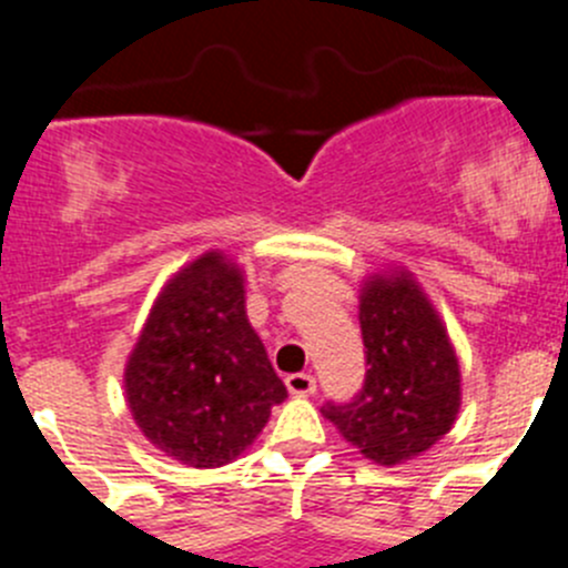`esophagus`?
<instances>
[{
	"mask_svg": "<svg viewBox=\"0 0 568 568\" xmlns=\"http://www.w3.org/2000/svg\"><path fill=\"white\" fill-rule=\"evenodd\" d=\"M285 385H288L291 394L307 396L316 390V377H313V374H305V372H296V374H288V377H285Z\"/></svg>",
	"mask_w": 568,
	"mask_h": 568,
	"instance_id": "esophagus-1",
	"label": "esophagus"
}]
</instances>
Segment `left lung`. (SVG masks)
I'll return each instance as SVG.
<instances>
[{
	"instance_id": "left-lung-1",
	"label": "left lung",
	"mask_w": 568,
	"mask_h": 568,
	"mask_svg": "<svg viewBox=\"0 0 568 568\" xmlns=\"http://www.w3.org/2000/svg\"><path fill=\"white\" fill-rule=\"evenodd\" d=\"M366 377L324 418L366 458L394 466L447 436L460 407V368L442 318L407 274L374 277L361 296Z\"/></svg>"
}]
</instances>
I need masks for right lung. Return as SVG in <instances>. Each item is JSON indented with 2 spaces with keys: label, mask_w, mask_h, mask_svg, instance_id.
Here are the masks:
<instances>
[{
  "label": "right lung",
  "mask_w": 568,
  "mask_h": 568,
  "mask_svg": "<svg viewBox=\"0 0 568 568\" xmlns=\"http://www.w3.org/2000/svg\"><path fill=\"white\" fill-rule=\"evenodd\" d=\"M126 402L174 460L213 469L239 458L285 399L244 311V277L219 252L178 274L126 363Z\"/></svg>",
  "instance_id": "right-lung-1"
}]
</instances>
